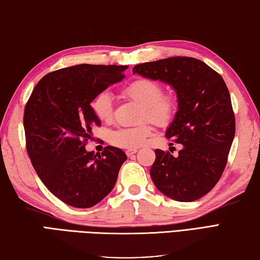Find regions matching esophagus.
Instances as JSON below:
<instances>
[{"instance_id": "obj_1", "label": "esophagus", "mask_w": 260, "mask_h": 260, "mask_svg": "<svg viewBox=\"0 0 260 260\" xmlns=\"http://www.w3.org/2000/svg\"><path fill=\"white\" fill-rule=\"evenodd\" d=\"M137 151H138V149H137V148H135V149H128V150H125V154L128 155V156H132L134 154H136Z\"/></svg>"}]
</instances>
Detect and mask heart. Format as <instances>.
I'll use <instances>...</instances> for the list:
<instances>
[{"instance_id": "heart-1", "label": "heart", "mask_w": 260, "mask_h": 260, "mask_svg": "<svg viewBox=\"0 0 260 260\" xmlns=\"http://www.w3.org/2000/svg\"><path fill=\"white\" fill-rule=\"evenodd\" d=\"M123 96L141 105L140 124L128 128H117L110 132L109 141L115 147L135 149L143 146L153 135L154 128L150 121L158 126H166L174 120L179 109L178 96L173 92L163 94L158 81L149 78H139L125 85L121 90ZM94 115L102 122H110L113 115V99L107 91H102L90 103Z\"/></svg>"}]
</instances>
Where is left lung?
Wrapping results in <instances>:
<instances>
[{"label": "left lung", "instance_id": "8db88e82", "mask_svg": "<svg viewBox=\"0 0 260 260\" xmlns=\"http://www.w3.org/2000/svg\"><path fill=\"white\" fill-rule=\"evenodd\" d=\"M132 71L171 85L179 100L165 136L183 148L175 157L155 149L151 180L176 202L202 198L221 179L236 134L231 97L223 78L206 63L188 56L141 63Z\"/></svg>", "mask_w": 260, "mask_h": 260}]
</instances>
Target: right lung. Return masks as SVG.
Listing matches in <instances>:
<instances>
[{
    "label": "right lung",
    "mask_w": 260,
    "mask_h": 260,
    "mask_svg": "<svg viewBox=\"0 0 260 260\" xmlns=\"http://www.w3.org/2000/svg\"><path fill=\"white\" fill-rule=\"evenodd\" d=\"M126 66L78 64L47 73L38 81L24 107L26 148L45 187L61 202L89 208L114 188L126 155L107 146L102 154L87 151L100 126L90 103L124 78Z\"/></svg>",
    "instance_id": "add662e5"
}]
</instances>
